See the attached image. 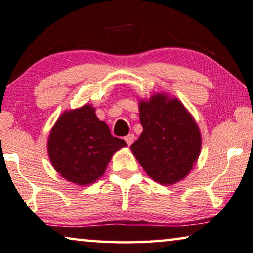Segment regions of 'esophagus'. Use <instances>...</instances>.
Returning a JSON list of instances; mask_svg holds the SVG:
<instances>
[{"instance_id":"esophagus-1","label":"esophagus","mask_w":253,"mask_h":253,"mask_svg":"<svg viewBox=\"0 0 253 253\" xmlns=\"http://www.w3.org/2000/svg\"><path fill=\"white\" fill-rule=\"evenodd\" d=\"M124 140L129 146L132 145V142L134 141V134H127L126 137H124Z\"/></svg>"}]
</instances>
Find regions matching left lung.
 <instances>
[{"label":"left lung","mask_w":253,"mask_h":253,"mask_svg":"<svg viewBox=\"0 0 253 253\" xmlns=\"http://www.w3.org/2000/svg\"><path fill=\"white\" fill-rule=\"evenodd\" d=\"M142 133L131 145L135 159L161 185L182 180L199 159L202 139L199 126L177 98L156 93L139 102Z\"/></svg>","instance_id":"1"}]
</instances>
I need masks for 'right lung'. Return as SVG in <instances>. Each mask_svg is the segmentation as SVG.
<instances>
[{
	"label": "right lung",
	"mask_w": 253,
	"mask_h": 253,
	"mask_svg": "<svg viewBox=\"0 0 253 253\" xmlns=\"http://www.w3.org/2000/svg\"><path fill=\"white\" fill-rule=\"evenodd\" d=\"M91 105L66 111L59 116L47 140L51 163L66 180L85 186L105 173L113 154L126 147L115 138Z\"/></svg>",
	"instance_id": "obj_1"
}]
</instances>
